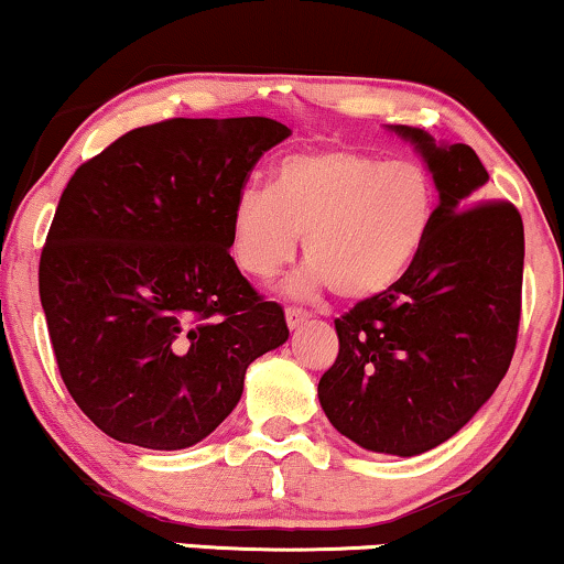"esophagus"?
I'll return each mask as SVG.
<instances>
[{
	"mask_svg": "<svg viewBox=\"0 0 564 564\" xmlns=\"http://www.w3.org/2000/svg\"><path fill=\"white\" fill-rule=\"evenodd\" d=\"M306 319H310V315H306L304 310H299V306H289V310H286V325L291 327V330L302 327Z\"/></svg>",
	"mask_w": 564,
	"mask_h": 564,
	"instance_id": "obj_1",
	"label": "esophagus"
}]
</instances>
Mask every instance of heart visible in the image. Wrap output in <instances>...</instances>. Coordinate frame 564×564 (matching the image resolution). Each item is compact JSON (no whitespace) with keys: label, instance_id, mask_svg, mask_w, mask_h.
<instances>
[{"label":"heart","instance_id":"obj_1","mask_svg":"<svg viewBox=\"0 0 564 564\" xmlns=\"http://www.w3.org/2000/svg\"><path fill=\"white\" fill-rule=\"evenodd\" d=\"M434 220V184L416 161H380L354 148L289 153L273 192L247 187L231 210V254L268 281L294 260L304 237L306 268L291 294L323 289L348 302L388 294L416 265Z\"/></svg>","mask_w":564,"mask_h":564}]
</instances>
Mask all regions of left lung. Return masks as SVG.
I'll use <instances>...</instances> for the list:
<instances>
[{
    "mask_svg": "<svg viewBox=\"0 0 564 564\" xmlns=\"http://www.w3.org/2000/svg\"><path fill=\"white\" fill-rule=\"evenodd\" d=\"M430 169L440 205L409 275L335 319L338 359L319 377L325 416L384 455H422L474 419L508 372L523 286V220L489 203L471 148L390 124Z\"/></svg>",
    "mask_w": 564,
    "mask_h": 564,
    "instance_id": "8db88e82",
    "label": "left lung"
}]
</instances>
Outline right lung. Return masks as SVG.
Listing matches in <instances>:
<instances>
[{"instance_id": "1", "label": "right lung", "mask_w": 564, "mask_h": 564, "mask_svg": "<svg viewBox=\"0 0 564 564\" xmlns=\"http://www.w3.org/2000/svg\"><path fill=\"white\" fill-rule=\"evenodd\" d=\"M265 117L169 119L85 161L64 187L39 291L56 367L98 430L148 451L197 445L237 409L247 367L289 338L239 273L231 210Z\"/></svg>"}]
</instances>
